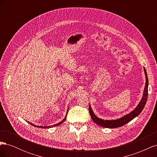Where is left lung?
I'll use <instances>...</instances> for the list:
<instances>
[{
  "instance_id": "1",
  "label": "left lung",
  "mask_w": 157,
  "mask_h": 157,
  "mask_svg": "<svg viewBox=\"0 0 157 157\" xmlns=\"http://www.w3.org/2000/svg\"><path fill=\"white\" fill-rule=\"evenodd\" d=\"M144 73L145 75V78H146V82H145V86L144 88V95H143V98H142L141 100L140 101V103L138 104V105L136 107V108L134 109V111H132L130 113L128 114V115L124 116L123 117L119 118V119H117V120H112V121H104L103 119H101V118H98L96 115H94V113H93L91 107H90V105H89V112H90V115L91 116L92 119L93 121L96 123V124L101 126L104 128H118V127H121L124 126V124H127L128 122H129L132 120L134 119L135 117L137 116H138L141 112L143 110L147 100V96H148V77H147V71L146 69L144 67Z\"/></svg>"
}]
</instances>
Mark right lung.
<instances>
[{
  "mask_svg": "<svg viewBox=\"0 0 157 157\" xmlns=\"http://www.w3.org/2000/svg\"><path fill=\"white\" fill-rule=\"evenodd\" d=\"M67 113H68V111H67ZM66 117H67V115H66V117H65V118L62 121H61L60 122H59V123H58V124H55V125H52V126H36V125H34L33 124V123H31V122H28V123H29L30 124H31V125H33V126H35V127H37V128H52V127H53V126H58V125H60V124H62V123L65 121V119H66Z\"/></svg>",
  "mask_w": 157,
  "mask_h": 157,
  "instance_id": "obj_1",
  "label": "right lung"
}]
</instances>
